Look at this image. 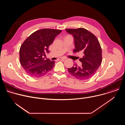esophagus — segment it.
<instances>
[{
  "label": "esophagus",
  "mask_w": 125,
  "mask_h": 125,
  "mask_svg": "<svg viewBox=\"0 0 125 125\" xmlns=\"http://www.w3.org/2000/svg\"><path fill=\"white\" fill-rule=\"evenodd\" d=\"M66 59V58H65V57H60L58 59L59 60H65Z\"/></svg>",
  "instance_id": "34e87169"
}]
</instances>
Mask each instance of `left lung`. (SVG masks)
I'll use <instances>...</instances> for the list:
<instances>
[{
	"label": "left lung",
	"mask_w": 125,
	"mask_h": 125,
	"mask_svg": "<svg viewBox=\"0 0 125 125\" xmlns=\"http://www.w3.org/2000/svg\"><path fill=\"white\" fill-rule=\"evenodd\" d=\"M67 32L74 39L75 52L82 51L84 55L80 58L81 66L76 64L68 68L69 73L75 78L85 80L92 77L96 73L102 62V50L100 43L95 35L88 30L80 28L67 29Z\"/></svg>",
	"instance_id": "left-lung-1"
}]
</instances>
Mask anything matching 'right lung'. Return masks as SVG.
<instances>
[{
	"label": "right lung",
	"instance_id": "add662e5",
	"mask_svg": "<svg viewBox=\"0 0 125 125\" xmlns=\"http://www.w3.org/2000/svg\"><path fill=\"white\" fill-rule=\"evenodd\" d=\"M61 30L43 29L31 34L21 45L20 61L27 74L34 78L42 77L53 69L55 61L43 58L48 47Z\"/></svg>",
	"mask_w": 125,
	"mask_h": 125
}]
</instances>
